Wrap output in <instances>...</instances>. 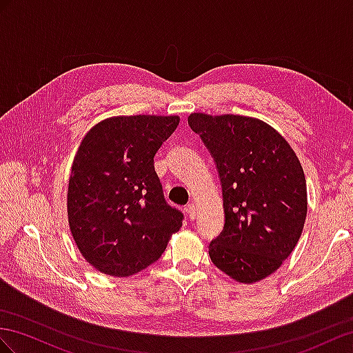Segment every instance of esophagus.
<instances>
[{
  "mask_svg": "<svg viewBox=\"0 0 353 353\" xmlns=\"http://www.w3.org/2000/svg\"><path fill=\"white\" fill-rule=\"evenodd\" d=\"M186 213H188V216H189V219L194 221L195 216H196V207H195V204H188Z\"/></svg>",
  "mask_w": 353,
  "mask_h": 353,
  "instance_id": "1",
  "label": "esophagus"
}]
</instances>
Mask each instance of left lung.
I'll return each instance as SVG.
<instances>
[{"label":"left lung","instance_id":"left-lung-1","mask_svg":"<svg viewBox=\"0 0 353 353\" xmlns=\"http://www.w3.org/2000/svg\"><path fill=\"white\" fill-rule=\"evenodd\" d=\"M188 123L210 150L222 183L225 227L209 246L212 263L239 283H256L283 264L301 237V162L282 134L256 117L191 113Z\"/></svg>","mask_w":353,"mask_h":353}]
</instances>
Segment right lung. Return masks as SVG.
Instances as JSON below:
<instances>
[{"mask_svg":"<svg viewBox=\"0 0 353 353\" xmlns=\"http://www.w3.org/2000/svg\"><path fill=\"white\" fill-rule=\"evenodd\" d=\"M179 116L132 114L99 121L71 165L67 218L82 256L99 273L128 277L155 263L182 213L162 195L153 157Z\"/></svg>","mask_w":353,"mask_h":353,"instance_id":"obj_1","label":"right lung"}]
</instances>
